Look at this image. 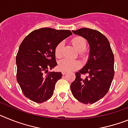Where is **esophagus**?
Segmentation results:
<instances>
[{
  "label": "esophagus",
  "mask_w": 128,
  "mask_h": 128,
  "mask_svg": "<svg viewBox=\"0 0 128 128\" xmlns=\"http://www.w3.org/2000/svg\"><path fill=\"white\" fill-rule=\"evenodd\" d=\"M66 72H66V71L63 70V71H62V74H63V75H65V74H66Z\"/></svg>",
  "instance_id": "34e87169"
}]
</instances>
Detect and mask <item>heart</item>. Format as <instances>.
I'll return each instance as SVG.
<instances>
[{"mask_svg":"<svg viewBox=\"0 0 128 128\" xmlns=\"http://www.w3.org/2000/svg\"><path fill=\"white\" fill-rule=\"evenodd\" d=\"M72 44L78 51V55L81 58H84L87 55V51L86 50V40L85 38L80 36H76L72 38ZM63 47L64 43L61 42L57 44L54 49V54L58 58L62 57L63 54ZM80 66V63L78 61L74 60H70L68 58L63 59L59 62L58 67L62 70H65L67 72L74 70L78 69Z\"/></svg>","mask_w":128,"mask_h":128,"instance_id":"1","label":"heart"}]
</instances>
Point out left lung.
Listing matches in <instances>:
<instances>
[{"instance_id":"left-lung-1","label":"left lung","mask_w":128,"mask_h":128,"mask_svg":"<svg viewBox=\"0 0 128 128\" xmlns=\"http://www.w3.org/2000/svg\"><path fill=\"white\" fill-rule=\"evenodd\" d=\"M72 32L88 40L90 53L85 66L75 74L70 90L74 98L82 103H95L110 88L115 74L114 53L108 40L98 30L81 28Z\"/></svg>"}]
</instances>
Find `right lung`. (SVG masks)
<instances>
[{
    "mask_svg": "<svg viewBox=\"0 0 128 128\" xmlns=\"http://www.w3.org/2000/svg\"><path fill=\"white\" fill-rule=\"evenodd\" d=\"M72 34L69 30L46 28L33 30L24 39L16 63V80L26 98L37 103L51 98L56 82L62 77V72H48L58 65L54 49Z\"/></svg>",
    "mask_w": 128,
    "mask_h": 128,
    "instance_id": "add662e5",
    "label": "right lung"
}]
</instances>
